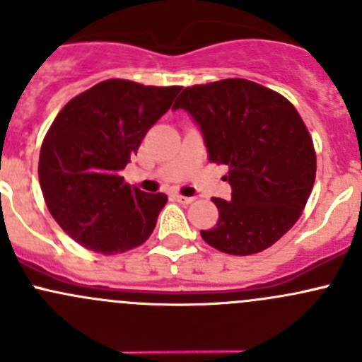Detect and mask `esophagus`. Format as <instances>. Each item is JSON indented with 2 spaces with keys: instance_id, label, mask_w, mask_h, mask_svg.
<instances>
[{
  "instance_id": "esophagus-1",
  "label": "esophagus",
  "mask_w": 362,
  "mask_h": 362,
  "mask_svg": "<svg viewBox=\"0 0 362 362\" xmlns=\"http://www.w3.org/2000/svg\"><path fill=\"white\" fill-rule=\"evenodd\" d=\"M175 199H177L178 203H184V204L194 202V198H191V196H182V194H175Z\"/></svg>"
}]
</instances>
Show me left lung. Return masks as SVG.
<instances>
[{
  "label": "left lung",
  "mask_w": 362,
  "mask_h": 362,
  "mask_svg": "<svg viewBox=\"0 0 362 362\" xmlns=\"http://www.w3.org/2000/svg\"><path fill=\"white\" fill-rule=\"evenodd\" d=\"M184 108L202 129L210 163L229 168L231 199L214 198L218 221L202 231L214 249L250 255L296 224L315 182L312 136L289 100L245 78L185 87Z\"/></svg>",
  "instance_id": "8db88e82"
}]
</instances>
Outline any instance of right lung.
Listing matches in <instances>:
<instances>
[{
    "label": "right lung",
    "instance_id": "right-lung-1",
    "mask_svg": "<svg viewBox=\"0 0 362 362\" xmlns=\"http://www.w3.org/2000/svg\"><path fill=\"white\" fill-rule=\"evenodd\" d=\"M180 89L110 78L57 113L43 138L38 177L47 208L76 243L112 255L152 235L168 196L131 187L120 171Z\"/></svg>",
    "mask_w": 362,
    "mask_h": 362
}]
</instances>
